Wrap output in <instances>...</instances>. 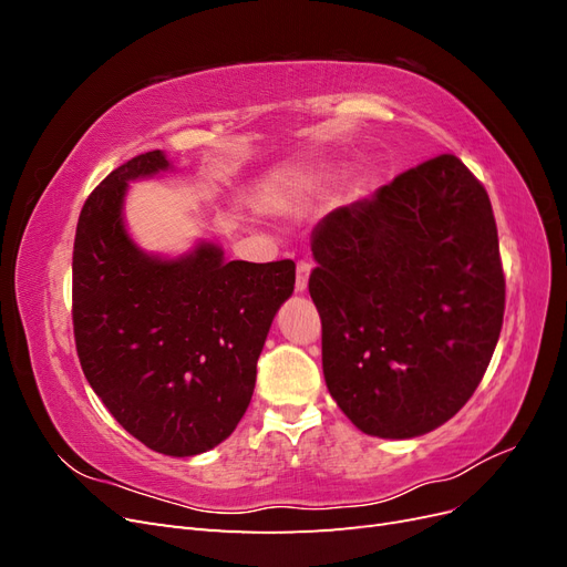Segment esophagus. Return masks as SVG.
Listing matches in <instances>:
<instances>
[{"label":"esophagus","mask_w":567,"mask_h":567,"mask_svg":"<svg viewBox=\"0 0 567 567\" xmlns=\"http://www.w3.org/2000/svg\"><path fill=\"white\" fill-rule=\"evenodd\" d=\"M310 271H312L310 262H298V267H296V290H298V293H305V290H307V284H310Z\"/></svg>","instance_id":"34e87169"}]
</instances>
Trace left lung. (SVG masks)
<instances>
[{"instance_id": "left-lung-1", "label": "left lung", "mask_w": 567, "mask_h": 567, "mask_svg": "<svg viewBox=\"0 0 567 567\" xmlns=\"http://www.w3.org/2000/svg\"><path fill=\"white\" fill-rule=\"evenodd\" d=\"M310 296L331 398L359 431H435L483 381L504 323L506 281L492 203L452 153L312 234Z\"/></svg>"}]
</instances>
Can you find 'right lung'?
<instances>
[{"instance_id":"add662e5","label":"right lung","mask_w":567,"mask_h":567,"mask_svg":"<svg viewBox=\"0 0 567 567\" xmlns=\"http://www.w3.org/2000/svg\"><path fill=\"white\" fill-rule=\"evenodd\" d=\"M169 169L163 151L120 165L84 200L73 248V331L84 375L148 450L196 456L227 440L257 357L296 286V262L225 260L215 244L148 255L123 219L127 184Z\"/></svg>"}]
</instances>
